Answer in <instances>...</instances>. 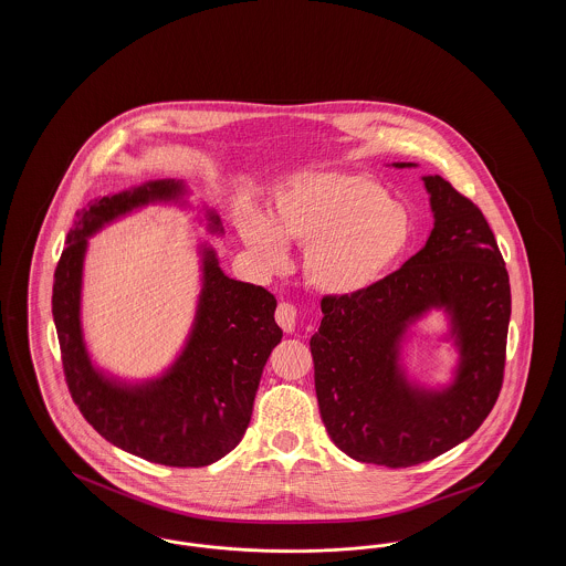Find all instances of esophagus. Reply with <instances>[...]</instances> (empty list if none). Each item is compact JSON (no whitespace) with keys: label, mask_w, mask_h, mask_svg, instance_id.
Instances as JSON below:
<instances>
[{"label":"esophagus","mask_w":566,"mask_h":566,"mask_svg":"<svg viewBox=\"0 0 566 566\" xmlns=\"http://www.w3.org/2000/svg\"><path fill=\"white\" fill-rule=\"evenodd\" d=\"M275 321L284 328V333H295L296 328V307L293 303L284 301L275 310Z\"/></svg>","instance_id":"esophagus-1"}]
</instances>
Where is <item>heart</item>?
<instances>
[{
  "mask_svg": "<svg viewBox=\"0 0 566 566\" xmlns=\"http://www.w3.org/2000/svg\"><path fill=\"white\" fill-rule=\"evenodd\" d=\"M245 248L270 270L284 268L286 242L303 248V275L324 295L352 296L371 289L403 256L409 214L376 180L350 171H303L284 180L270 218L242 212Z\"/></svg>",
  "mask_w": 566,
  "mask_h": 566,
  "instance_id": "b5f03b06",
  "label": "heart"
}]
</instances>
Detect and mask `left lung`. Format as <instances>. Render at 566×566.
I'll list each match as a JSON object with an SVG mask.
<instances>
[{"mask_svg":"<svg viewBox=\"0 0 566 566\" xmlns=\"http://www.w3.org/2000/svg\"><path fill=\"white\" fill-rule=\"evenodd\" d=\"M413 167V163H392ZM431 235L401 270L352 296H324L310 348L324 427L358 462L390 469L452 450L482 427L496 403L512 291L482 210L441 176H424ZM443 311L459 352L448 385L411 380L402 365L410 326Z\"/></svg>","mask_w":566,"mask_h":566,"instance_id":"1","label":"left lung"}]
</instances>
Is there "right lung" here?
Wrapping results in <instances>:
<instances>
[{"label": "right lung", "mask_w": 566, "mask_h": 566, "mask_svg": "<svg viewBox=\"0 0 566 566\" xmlns=\"http://www.w3.org/2000/svg\"><path fill=\"white\" fill-rule=\"evenodd\" d=\"M189 195L182 180L165 178L88 201L76 214L54 271V326L74 403L112 446L165 467H206L242 441L263 367L282 339L273 318L275 296L229 277L214 248L201 242V291L174 363L146 379L112 376L93 363L82 331L88 240L146 206L190 208ZM199 212L208 233H224L216 210L203 203Z\"/></svg>", "instance_id": "1"}]
</instances>
